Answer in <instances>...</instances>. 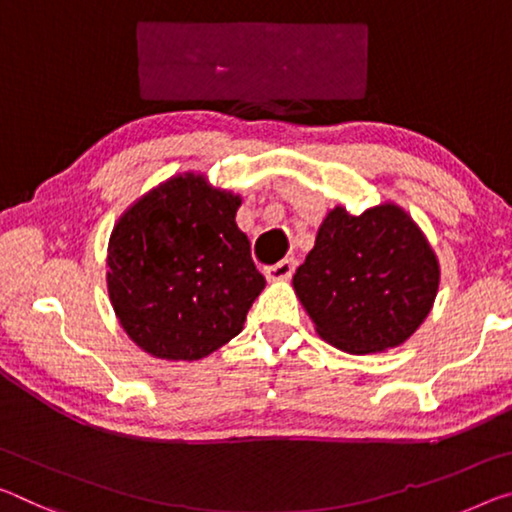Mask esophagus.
Here are the masks:
<instances>
[{
	"instance_id": "1",
	"label": "esophagus",
	"mask_w": 512,
	"mask_h": 512,
	"mask_svg": "<svg viewBox=\"0 0 512 512\" xmlns=\"http://www.w3.org/2000/svg\"><path fill=\"white\" fill-rule=\"evenodd\" d=\"M294 271H296L294 259H282V262H278V264L266 266L264 275H266V280L275 282V280H289L291 275H294Z\"/></svg>"
}]
</instances>
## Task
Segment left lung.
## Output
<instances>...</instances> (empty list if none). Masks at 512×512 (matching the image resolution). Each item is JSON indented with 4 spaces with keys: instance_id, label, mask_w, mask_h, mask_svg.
Returning <instances> with one entry per match:
<instances>
[{
    "instance_id": "left-lung-1",
    "label": "left lung",
    "mask_w": 512,
    "mask_h": 512,
    "mask_svg": "<svg viewBox=\"0 0 512 512\" xmlns=\"http://www.w3.org/2000/svg\"><path fill=\"white\" fill-rule=\"evenodd\" d=\"M437 285L435 253L396 205L360 216L332 209L294 275L316 332L358 355L403 344L431 312Z\"/></svg>"
}]
</instances>
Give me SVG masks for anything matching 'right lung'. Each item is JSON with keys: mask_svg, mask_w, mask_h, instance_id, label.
<instances>
[{"mask_svg": "<svg viewBox=\"0 0 512 512\" xmlns=\"http://www.w3.org/2000/svg\"><path fill=\"white\" fill-rule=\"evenodd\" d=\"M239 205L189 173L157 186L113 227L111 305L145 353L200 360L241 332L266 280L234 221Z\"/></svg>", "mask_w": 512, "mask_h": 512, "instance_id": "add662e5", "label": "right lung"}]
</instances>
